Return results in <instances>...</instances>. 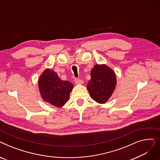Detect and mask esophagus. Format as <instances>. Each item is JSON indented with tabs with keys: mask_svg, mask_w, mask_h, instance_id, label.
Wrapping results in <instances>:
<instances>
[{
	"mask_svg": "<svg viewBox=\"0 0 160 160\" xmlns=\"http://www.w3.org/2000/svg\"><path fill=\"white\" fill-rule=\"evenodd\" d=\"M83 81L79 78H75L74 79V83L76 84H82L83 83Z\"/></svg>",
	"mask_w": 160,
	"mask_h": 160,
	"instance_id": "34e87169",
	"label": "esophagus"
}]
</instances>
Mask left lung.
<instances>
[{
  "label": "left lung",
  "instance_id": "8db88e82",
  "mask_svg": "<svg viewBox=\"0 0 160 160\" xmlns=\"http://www.w3.org/2000/svg\"><path fill=\"white\" fill-rule=\"evenodd\" d=\"M91 77L87 86L90 97L99 104L106 103L117 84L114 71L104 64L95 65L91 71Z\"/></svg>",
  "mask_w": 160,
  "mask_h": 160
}]
</instances>
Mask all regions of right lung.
I'll return each mask as SVG.
<instances>
[{
	"instance_id": "1",
	"label": "right lung",
	"mask_w": 160,
	"mask_h": 160,
	"mask_svg": "<svg viewBox=\"0 0 160 160\" xmlns=\"http://www.w3.org/2000/svg\"><path fill=\"white\" fill-rule=\"evenodd\" d=\"M40 95L44 101L58 108L65 105L69 99L74 86L69 81L61 80L51 69L44 71L38 80Z\"/></svg>"
}]
</instances>
